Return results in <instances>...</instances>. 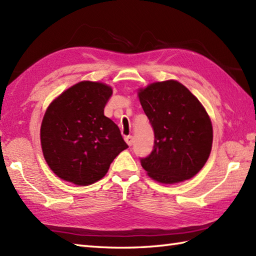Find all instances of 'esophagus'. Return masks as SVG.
<instances>
[{
	"label": "esophagus",
	"mask_w": 256,
	"mask_h": 256,
	"mask_svg": "<svg viewBox=\"0 0 256 256\" xmlns=\"http://www.w3.org/2000/svg\"><path fill=\"white\" fill-rule=\"evenodd\" d=\"M125 142L128 143V146H132V144H133V136H132V135H128V136H125Z\"/></svg>",
	"instance_id": "obj_1"
}]
</instances>
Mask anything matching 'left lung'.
<instances>
[{
  "label": "left lung",
  "instance_id": "left-lung-1",
  "mask_svg": "<svg viewBox=\"0 0 256 256\" xmlns=\"http://www.w3.org/2000/svg\"><path fill=\"white\" fill-rule=\"evenodd\" d=\"M138 98L154 130L152 153L140 158L148 176L162 184L194 177L206 164L212 146V124L204 108L175 80L152 84Z\"/></svg>",
  "mask_w": 256,
  "mask_h": 256
}]
</instances>
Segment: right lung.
<instances>
[{"label":"right lung","mask_w":256,"mask_h":256,"mask_svg":"<svg viewBox=\"0 0 256 256\" xmlns=\"http://www.w3.org/2000/svg\"><path fill=\"white\" fill-rule=\"evenodd\" d=\"M111 96L104 84L81 81L48 106L40 142L48 166L59 178L82 186L94 184L128 148L118 125L104 116Z\"/></svg>","instance_id":"1"}]
</instances>
